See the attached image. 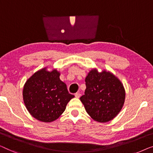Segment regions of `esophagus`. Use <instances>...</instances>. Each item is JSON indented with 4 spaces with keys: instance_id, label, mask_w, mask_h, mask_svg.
Segmentation results:
<instances>
[{
    "instance_id": "1",
    "label": "esophagus",
    "mask_w": 153,
    "mask_h": 153,
    "mask_svg": "<svg viewBox=\"0 0 153 153\" xmlns=\"http://www.w3.org/2000/svg\"><path fill=\"white\" fill-rule=\"evenodd\" d=\"M75 96H76V98H79L81 96V94H80V93H79L78 92V93H76V94H75Z\"/></svg>"
}]
</instances>
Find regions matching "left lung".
Wrapping results in <instances>:
<instances>
[{
	"mask_svg": "<svg viewBox=\"0 0 153 153\" xmlns=\"http://www.w3.org/2000/svg\"><path fill=\"white\" fill-rule=\"evenodd\" d=\"M85 95L80 100L88 114L100 123L117 117L123 106L126 91L121 82L111 73L93 68L85 78Z\"/></svg>",
	"mask_w": 153,
	"mask_h": 153,
	"instance_id": "left-lung-1",
	"label": "left lung"
}]
</instances>
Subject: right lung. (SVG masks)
<instances>
[{
  "instance_id": "obj_1",
  "label": "right lung",
  "mask_w": 153,
  "mask_h": 153,
  "mask_svg": "<svg viewBox=\"0 0 153 153\" xmlns=\"http://www.w3.org/2000/svg\"><path fill=\"white\" fill-rule=\"evenodd\" d=\"M56 69H40L25 83L23 102L27 111L40 121L50 123L57 119L74 96L68 93L66 84L60 80Z\"/></svg>"
}]
</instances>
